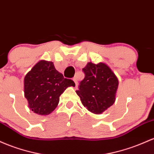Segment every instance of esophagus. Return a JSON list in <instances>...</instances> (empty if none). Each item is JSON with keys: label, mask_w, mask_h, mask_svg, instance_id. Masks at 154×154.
I'll return each mask as SVG.
<instances>
[{"label": "esophagus", "mask_w": 154, "mask_h": 154, "mask_svg": "<svg viewBox=\"0 0 154 154\" xmlns=\"http://www.w3.org/2000/svg\"><path fill=\"white\" fill-rule=\"evenodd\" d=\"M72 80H73V82H75V86H77V85H78V81H77L76 78H75V77H74L73 79H72Z\"/></svg>", "instance_id": "1"}]
</instances>
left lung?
Listing matches in <instances>:
<instances>
[{"instance_id": "1", "label": "left lung", "mask_w": 154, "mask_h": 154, "mask_svg": "<svg viewBox=\"0 0 154 154\" xmlns=\"http://www.w3.org/2000/svg\"><path fill=\"white\" fill-rule=\"evenodd\" d=\"M85 77L76 90L82 104L89 111L100 114L113 105L119 81L106 64L87 63L82 69Z\"/></svg>"}]
</instances>
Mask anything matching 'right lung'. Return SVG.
Returning a JSON list of instances; mask_svg holds the SVG:
<instances>
[{"label":"right lung","instance_id":"right-lung-1","mask_svg":"<svg viewBox=\"0 0 154 154\" xmlns=\"http://www.w3.org/2000/svg\"><path fill=\"white\" fill-rule=\"evenodd\" d=\"M71 86H75L73 81L65 79L52 62L46 60L39 61L24 79V92L29 108L38 115L51 113L57 106L60 96Z\"/></svg>","mask_w":154,"mask_h":154}]
</instances>
